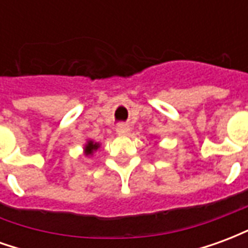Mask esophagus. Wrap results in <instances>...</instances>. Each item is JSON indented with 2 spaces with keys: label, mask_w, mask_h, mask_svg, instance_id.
Wrapping results in <instances>:
<instances>
[{
  "label": "esophagus",
  "mask_w": 248,
  "mask_h": 248,
  "mask_svg": "<svg viewBox=\"0 0 248 248\" xmlns=\"http://www.w3.org/2000/svg\"><path fill=\"white\" fill-rule=\"evenodd\" d=\"M129 131H130V127L126 124H119L118 126H117V133H118L119 135L129 134Z\"/></svg>",
  "instance_id": "obj_1"
}]
</instances>
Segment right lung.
<instances>
[{"label": "right lung", "instance_id": "add662e5", "mask_svg": "<svg viewBox=\"0 0 248 248\" xmlns=\"http://www.w3.org/2000/svg\"><path fill=\"white\" fill-rule=\"evenodd\" d=\"M98 149V143H94V142H89L86 145V147H85V153H86V155H89V154H92L93 151L97 150Z\"/></svg>", "mask_w": 248, "mask_h": 248}]
</instances>
